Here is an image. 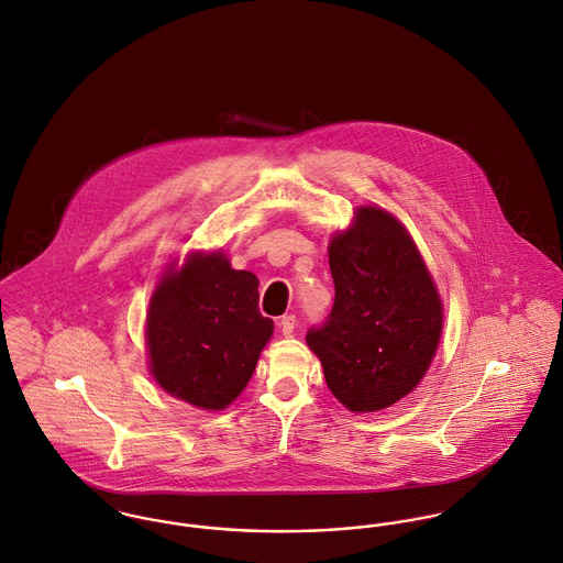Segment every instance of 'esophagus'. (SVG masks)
<instances>
[{"mask_svg":"<svg viewBox=\"0 0 563 563\" xmlns=\"http://www.w3.org/2000/svg\"><path fill=\"white\" fill-rule=\"evenodd\" d=\"M295 327H297V317L295 314H286V317L279 319V329H282L284 335H290L295 331Z\"/></svg>","mask_w":563,"mask_h":563,"instance_id":"1","label":"esophagus"}]
</instances>
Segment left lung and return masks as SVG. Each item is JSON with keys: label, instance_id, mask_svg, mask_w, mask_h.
<instances>
[{"label": "left lung", "instance_id": "left-lung-1", "mask_svg": "<svg viewBox=\"0 0 563 563\" xmlns=\"http://www.w3.org/2000/svg\"><path fill=\"white\" fill-rule=\"evenodd\" d=\"M333 308L308 329L327 388L351 411H377L409 395L442 333V303L401 223L360 208L355 225L329 242Z\"/></svg>", "mask_w": 563, "mask_h": 563}]
</instances>
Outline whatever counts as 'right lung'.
<instances>
[{
	"label": "right lung",
	"instance_id": "obj_1",
	"mask_svg": "<svg viewBox=\"0 0 563 563\" xmlns=\"http://www.w3.org/2000/svg\"><path fill=\"white\" fill-rule=\"evenodd\" d=\"M257 277L221 253L192 255L150 303L147 344L162 388L201 409H223L249 384L273 321L260 314Z\"/></svg>",
	"mask_w": 563,
	"mask_h": 563
}]
</instances>
